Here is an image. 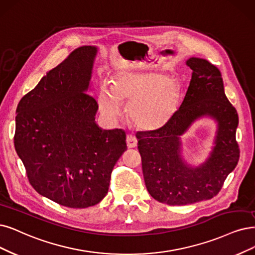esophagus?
<instances>
[{
  "mask_svg": "<svg viewBox=\"0 0 255 255\" xmlns=\"http://www.w3.org/2000/svg\"><path fill=\"white\" fill-rule=\"evenodd\" d=\"M126 142H127L128 148H134V147H136V145H137V140H136L135 136L132 135V134H128V135H127Z\"/></svg>",
  "mask_w": 255,
  "mask_h": 255,
  "instance_id": "esophagus-1",
  "label": "esophagus"
}]
</instances>
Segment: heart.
Wrapping results in <instances>:
<instances>
[{"instance_id":"b5f03b06","label":"heart","mask_w":255,"mask_h":255,"mask_svg":"<svg viewBox=\"0 0 255 255\" xmlns=\"http://www.w3.org/2000/svg\"><path fill=\"white\" fill-rule=\"evenodd\" d=\"M99 106L105 117L117 118L122 102L129 104L128 117L139 130L154 132L172 120L181 102V87L159 72H119L111 89L103 85Z\"/></svg>"}]
</instances>
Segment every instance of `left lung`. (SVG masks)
<instances>
[{"label": "left lung", "mask_w": 255, "mask_h": 255, "mask_svg": "<svg viewBox=\"0 0 255 255\" xmlns=\"http://www.w3.org/2000/svg\"><path fill=\"white\" fill-rule=\"evenodd\" d=\"M186 65L192 70L191 80L172 120L154 132L136 134L148 192L157 202L172 206L212 199L240 158L235 139L239 116L226 97L220 70L200 58L188 59ZM204 116L213 118L218 129L209 158L193 167L182 158L180 136Z\"/></svg>", "instance_id": "8db88e82"}]
</instances>
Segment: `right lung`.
Masks as SVG:
<instances>
[{
	"label": "right lung",
	"instance_id": "right-lung-1",
	"mask_svg": "<svg viewBox=\"0 0 255 255\" xmlns=\"http://www.w3.org/2000/svg\"><path fill=\"white\" fill-rule=\"evenodd\" d=\"M98 47L83 46L47 72L16 108L15 151L34 190L62 206L87 208L108 192L112 169L127 150L122 129L96 123L89 91Z\"/></svg>",
	"mask_w": 255,
	"mask_h": 255
}]
</instances>
